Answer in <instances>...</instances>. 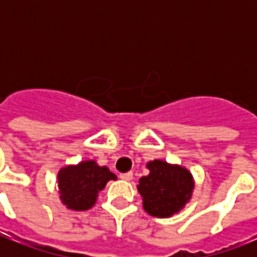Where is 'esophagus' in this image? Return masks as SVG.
<instances>
[{
	"instance_id": "1",
	"label": "esophagus",
	"mask_w": 257,
	"mask_h": 257,
	"mask_svg": "<svg viewBox=\"0 0 257 257\" xmlns=\"http://www.w3.org/2000/svg\"><path fill=\"white\" fill-rule=\"evenodd\" d=\"M119 178L122 179V180H125V182H131V180L134 179V173H132V172L121 173V175H119Z\"/></svg>"
}]
</instances>
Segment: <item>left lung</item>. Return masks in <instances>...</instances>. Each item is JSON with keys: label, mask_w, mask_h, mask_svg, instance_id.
<instances>
[{"label": "left lung", "mask_w": 257, "mask_h": 257, "mask_svg": "<svg viewBox=\"0 0 257 257\" xmlns=\"http://www.w3.org/2000/svg\"><path fill=\"white\" fill-rule=\"evenodd\" d=\"M150 173L140 178L138 190L143 208L151 216L171 217L191 199L194 179L189 169L162 160L147 162Z\"/></svg>", "instance_id": "1"}]
</instances>
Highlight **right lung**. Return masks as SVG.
Instances as JSON below:
<instances>
[{
	"instance_id": "right-lung-1",
	"label": "right lung",
	"mask_w": 257,
	"mask_h": 257,
	"mask_svg": "<svg viewBox=\"0 0 257 257\" xmlns=\"http://www.w3.org/2000/svg\"><path fill=\"white\" fill-rule=\"evenodd\" d=\"M117 176L107 167H100L93 160L67 165L58 173L60 199L68 209L88 210L96 204L97 195L106 187L108 180Z\"/></svg>"
}]
</instances>
